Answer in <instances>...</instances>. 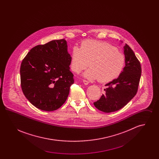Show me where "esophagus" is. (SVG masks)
<instances>
[{
  "label": "esophagus",
  "mask_w": 159,
  "mask_h": 159,
  "mask_svg": "<svg viewBox=\"0 0 159 159\" xmlns=\"http://www.w3.org/2000/svg\"><path fill=\"white\" fill-rule=\"evenodd\" d=\"M83 82L85 85H87L89 83V82L88 80H83Z\"/></svg>",
  "instance_id": "1"
}]
</instances>
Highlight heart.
Segmentation results:
<instances>
[{
	"label": "heart",
	"mask_w": 159,
	"mask_h": 159,
	"mask_svg": "<svg viewBox=\"0 0 159 159\" xmlns=\"http://www.w3.org/2000/svg\"><path fill=\"white\" fill-rule=\"evenodd\" d=\"M125 55L113 46L93 40H86L81 48L75 46L71 57V67L76 73L91 68L84 74L89 79L101 83L111 82L120 75L125 65Z\"/></svg>",
	"instance_id": "heart-1"
}]
</instances>
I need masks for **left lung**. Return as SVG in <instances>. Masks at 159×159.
I'll return each instance as SVG.
<instances>
[{"label":"left lung","instance_id":"obj_1","mask_svg":"<svg viewBox=\"0 0 159 159\" xmlns=\"http://www.w3.org/2000/svg\"><path fill=\"white\" fill-rule=\"evenodd\" d=\"M125 67L117 79L106 84L105 93L93 102L104 113L116 111L126 106L136 95L141 76L140 62L129 46H124Z\"/></svg>","mask_w":159,"mask_h":159}]
</instances>
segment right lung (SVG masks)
Masks as SVG:
<instances>
[{
  "mask_svg": "<svg viewBox=\"0 0 159 159\" xmlns=\"http://www.w3.org/2000/svg\"><path fill=\"white\" fill-rule=\"evenodd\" d=\"M70 64L71 56L65 39L54 40L33 48L20 67L21 86L26 98L46 111L60 108L74 83Z\"/></svg>",
  "mask_w": 159,
  "mask_h": 159,
  "instance_id": "add662e5",
  "label": "right lung"
}]
</instances>
